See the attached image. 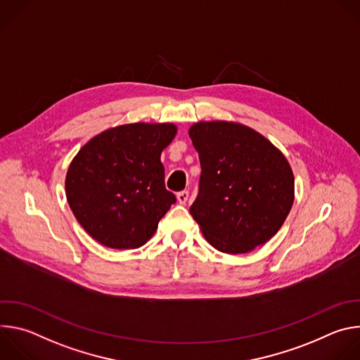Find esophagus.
<instances>
[{
    "mask_svg": "<svg viewBox=\"0 0 360 360\" xmlns=\"http://www.w3.org/2000/svg\"><path fill=\"white\" fill-rule=\"evenodd\" d=\"M176 198H178V202H179V203L185 205L186 200H188V198H189V192H188V191H181V192L176 193Z\"/></svg>",
    "mask_w": 360,
    "mask_h": 360,
    "instance_id": "esophagus-1",
    "label": "esophagus"
}]
</instances>
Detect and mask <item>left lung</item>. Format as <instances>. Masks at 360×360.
I'll return each mask as SVG.
<instances>
[{
    "mask_svg": "<svg viewBox=\"0 0 360 360\" xmlns=\"http://www.w3.org/2000/svg\"><path fill=\"white\" fill-rule=\"evenodd\" d=\"M189 136L202 168L189 211L205 239L231 255L266 243L295 199V178L283 153L239 122L199 121Z\"/></svg>",
    "mask_w": 360,
    "mask_h": 360,
    "instance_id": "1",
    "label": "left lung"
}]
</instances>
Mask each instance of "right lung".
I'll return each mask as SVG.
<instances>
[{
    "mask_svg": "<svg viewBox=\"0 0 360 360\" xmlns=\"http://www.w3.org/2000/svg\"><path fill=\"white\" fill-rule=\"evenodd\" d=\"M172 122H135L91 138L70 164L65 195L79 225L112 249H136L158 229L176 198L165 188L162 150Z\"/></svg>",
    "mask_w": 360,
    "mask_h": 360,
    "instance_id": "obj_1",
    "label": "right lung"
}]
</instances>
